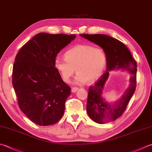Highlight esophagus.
<instances>
[{"label": "esophagus", "mask_w": 152, "mask_h": 152, "mask_svg": "<svg viewBox=\"0 0 152 152\" xmlns=\"http://www.w3.org/2000/svg\"><path fill=\"white\" fill-rule=\"evenodd\" d=\"M78 88H76V87H74V88H72V92H73V93H75L76 91H77L78 90Z\"/></svg>", "instance_id": "1"}]
</instances>
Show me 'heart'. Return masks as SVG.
<instances>
[{
    "instance_id": "obj_1",
    "label": "heart",
    "mask_w": 152,
    "mask_h": 152,
    "mask_svg": "<svg viewBox=\"0 0 152 152\" xmlns=\"http://www.w3.org/2000/svg\"><path fill=\"white\" fill-rule=\"evenodd\" d=\"M65 57H56L55 67L62 80L69 82L75 73V84L94 82L102 75L107 65V56L102 48L90 45H80L68 50Z\"/></svg>"
}]
</instances>
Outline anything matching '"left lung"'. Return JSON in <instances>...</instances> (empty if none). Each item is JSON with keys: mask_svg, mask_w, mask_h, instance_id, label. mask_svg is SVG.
<instances>
[{"mask_svg": "<svg viewBox=\"0 0 152 152\" xmlns=\"http://www.w3.org/2000/svg\"><path fill=\"white\" fill-rule=\"evenodd\" d=\"M80 36L102 47L107 56L106 72L89 88L86 107L88 114L91 119L99 124L113 121L123 115L136 90L137 64L129 49L117 39L103 34H81ZM118 68L132 73L130 86L119 100L108 104L102 97L104 85L109 75L108 71Z\"/></svg>", "mask_w": 152, "mask_h": 152, "instance_id": "8db88e82", "label": "left lung"}]
</instances>
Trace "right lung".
Listing matches in <instances>:
<instances>
[{"label": "right lung", "instance_id": "obj_1", "mask_svg": "<svg viewBox=\"0 0 152 152\" xmlns=\"http://www.w3.org/2000/svg\"><path fill=\"white\" fill-rule=\"evenodd\" d=\"M75 35L39 33L28 41L15 58L12 85L23 113L40 126L55 124L64 114L70 88L55 67L58 53Z\"/></svg>", "mask_w": 152, "mask_h": 152}]
</instances>
